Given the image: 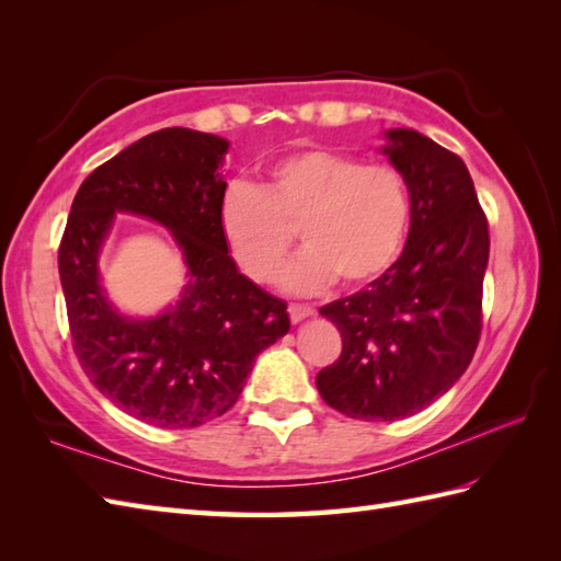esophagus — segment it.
<instances>
[{
  "label": "esophagus",
  "instance_id": "1",
  "mask_svg": "<svg viewBox=\"0 0 561 561\" xmlns=\"http://www.w3.org/2000/svg\"><path fill=\"white\" fill-rule=\"evenodd\" d=\"M316 311H313V306H304V304H291L289 306V318H291V323H301V320H306V318H311Z\"/></svg>",
  "mask_w": 561,
  "mask_h": 561
}]
</instances>
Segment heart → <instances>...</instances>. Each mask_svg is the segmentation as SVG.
<instances>
[{
	"label": "heart",
	"instance_id": "b5f03b06",
	"mask_svg": "<svg viewBox=\"0 0 561 561\" xmlns=\"http://www.w3.org/2000/svg\"><path fill=\"white\" fill-rule=\"evenodd\" d=\"M412 219L404 175L335 149H304L274 161L257 190L231 185L219 205L229 255L253 282H272L291 245L299 250L279 274L291 294H318L340 279L356 289L392 267Z\"/></svg>",
	"mask_w": 561,
	"mask_h": 561
}]
</instances>
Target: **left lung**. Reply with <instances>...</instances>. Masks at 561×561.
I'll list each match as a JSON object with an SVG mask.
<instances>
[{"label":"left lung","instance_id":"obj_1","mask_svg":"<svg viewBox=\"0 0 561 561\" xmlns=\"http://www.w3.org/2000/svg\"><path fill=\"white\" fill-rule=\"evenodd\" d=\"M380 153L410 187L408 243L392 267L320 308L342 335L340 359L316 376L337 412L396 422L428 408L470 366L482 330L490 231L468 165L416 129H386Z\"/></svg>","mask_w":561,"mask_h":561}]
</instances>
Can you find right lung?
Segmentation results:
<instances>
[{
    "mask_svg": "<svg viewBox=\"0 0 561 561\" xmlns=\"http://www.w3.org/2000/svg\"><path fill=\"white\" fill-rule=\"evenodd\" d=\"M231 141L187 127L141 137L99 165L71 202L59 245L75 352L115 408L159 428H190L231 410L255 356L289 332L287 304L238 272L219 229ZM117 213L157 220L186 262L176 301L127 317L100 277Z\"/></svg>",
    "mask_w": 561,
    "mask_h": 561,
    "instance_id": "1",
    "label": "right lung"
}]
</instances>
